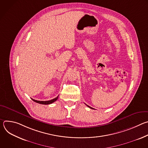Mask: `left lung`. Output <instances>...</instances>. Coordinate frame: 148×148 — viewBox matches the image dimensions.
Wrapping results in <instances>:
<instances>
[{"mask_svg":"<svg viewBox=\"0 0 148 148\" xmlns=\"http://www.w3.org/2000/svg\"><path fill=\"white\" fill-rule=\"evenodd\" d=\"M87 107H89V108H91V109H94V108H91V107H90V106H88V105H87Z\"/></svg>","mask_w":148,"mask_h":148,"instance_id":"obj_1","label":"left lung"}]
</instances>
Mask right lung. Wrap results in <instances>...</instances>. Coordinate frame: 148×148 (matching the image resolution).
<instances>
[{
	"instance_id": "right-lung-1",
	"label": "right lung",
	"mask_w": 148,
	"mask_h": 148,
	"mask_svg": "<svg viewBox=\"0 0 148 148\" xmlns=\"http://www.w3.org/2000/svg\"><path fill=\"white\" fill-rule=\"evenodd\" d=\"M58 96H57L56 98L51 99V100H50V101H37V100H35V99H33L32 98V99L37 102V103H40V104H44V105H48V104H50V103H52L53 102H55L56 101H57V99H58Z\"/></svg>"
}]
</instances>
